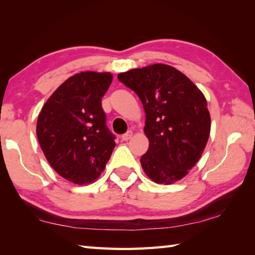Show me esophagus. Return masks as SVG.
<instances>
[{"instance_id":"esophagus-1","label":"esophagus","mask_w":255,"mask_h":255,"mask_svg":"<svg viewBox=\"0 0 255 255\" xmlns=\"http://www.w3.org/2000/svg\"><path fill=\"white\" fill-rule=\"evenodd\" d=\"M132 134H133V132L131 130L130 131H127L126 133H124L123 136H122V140H123V141H128L129 139H131Z\"/></svg>"}]
</instances>
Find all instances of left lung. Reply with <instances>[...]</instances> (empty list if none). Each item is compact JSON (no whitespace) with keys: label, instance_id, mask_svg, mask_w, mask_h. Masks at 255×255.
<instances>
[{"label":"left lung","instance_id":"obj_1","mask_svg":"<svg viewBox=\"0 0 255 255\" xmlns=\"http://www.w3.org/2000/svg\"><path fill=\"white\" fill-rule=\"evenodd\" d=\"M136 92L145 113L149 149L140 159L151 180L172 184L197 163L210 133V114L204 94L177 69L155 63L118 74Z\"/></svg>","mask_w":255,"mask_h":255}]
</instances>
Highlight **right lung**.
I'll list each match as a JSON object with an SVG mask.
<instances>
[{
	"mask_svg": "<svg viewBox=\"0 0 255 255\" xmlns=\"http://www.w3.org/2000/svg\"><path fill=\"white\" fill-rule=\"evenodd\" d=\"M112 81L110 72L72 75L53 92L37 119V138L47 161L78 185L99 178L116 145L102 108Z\"/></svg>",
	"mask_w": 255,
	"mask_h": 255,
	"instance_id": "add662e5",
	"label": "right lung"
}]
</instances>
